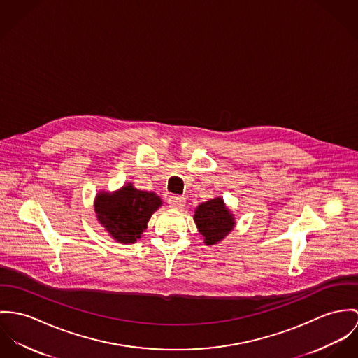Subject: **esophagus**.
I'll use <instances>...</instances> for the list:
<instances>
[{
  "instance_id": "1",
  "label": "esophagus",
  "mask_w": 358,
  "mask_h": 358,
  "mask_svg": "<svg viewBox=\"0 0 358 358\" xmlns=\"http://www.w3.org/2000/svg\"><path fill=\"white\" fill-rule=\"evenodd\" d=\"M167 203L173 208H180V207H182L185 204V198L178 196V195H171V196L167 198Z\"/></svg>"
}]
</instances>
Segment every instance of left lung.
<instances>
[{"label":"left lung","instance_id":"8db88e82","mask_svg":"<svg viewBox=\"0 0 358 358\" xmlns=\"http://www.w3.org/2000/svg\"><path fill=\"white\" fill-rule=\"evenodd\" d=\"M194 220L207 245L221 241L235 227V217L221 198L210 199L199 204Z\"/></svg>","mask_w":358,"mask_h":358}]
</instances>
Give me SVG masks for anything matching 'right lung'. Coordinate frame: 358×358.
Returning <instances> with one entry per match:
<instances>
[{"instance_id": "add662e5", "label": "right lung", "mask_w": 358, "mask_h": 358, "mask_svg": "<svg viewBox=\"0 0 358 358\" xmlns=\"http://www.w3.org/2000/svg\"><path fill=\"white\" fill-rule=\"evenodd\" d=\"M162 206L154 192L140 191L133 184L110 194L100 192L94 200L97 221L106 231L123 244L136 243L147 229L151 215Z\"/></svg>"}]
</instances>
